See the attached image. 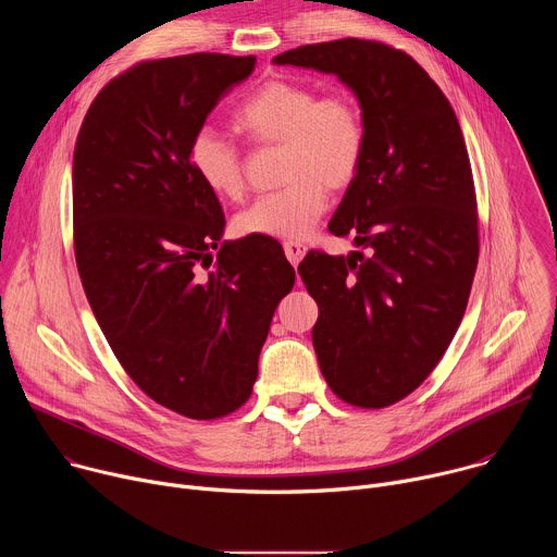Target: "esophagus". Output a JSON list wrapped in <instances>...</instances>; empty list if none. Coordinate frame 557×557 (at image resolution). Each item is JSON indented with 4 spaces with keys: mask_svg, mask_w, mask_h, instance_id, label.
<instances>
[{
    "mask_svg": "<svg viewBox=\"0 0 557 557\" xmlns=\"http://www.w3.org/2000/svg\"><path fill=\"white\" fill-rule=\"evenodd\" d=\"M284 253L293 267H297L306 253V247L301 243H284Z\"/></svg>",
    "mask_w": 557,
    "mask_h": 557,
    "instance_id": "34e87169",
    "label": "esophagus"
}]
</instances>
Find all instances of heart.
<instances>
[{
  "label": "heart",
  "instance_id": "b5f03b06",
  "mask_svg": "<svg viewBox=\"0 0 557 557\" xmlns=\"http://www.w3.org/2000/svg\"><path fill=\"white\" fill-rule=\"evenodd\" d=\"M233 123L262 145H282V181L237 215L243 235L304 240L329 207V187L344 189L357 176L366 151L361 110L346 95L320 97L295 82H269L237 108ZM200 181L222 198H240L245 165L220 132L200 129L189 147Z\"/></svg>",
  "mask_w": 557,
  "mask_h": 557
}]
</instances>
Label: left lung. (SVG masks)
I'll use <instances>...</instances> for the list:
<instances>
[{
	"label": "left lung",
	"instance_id": "8db88e82",
	"mask_svg": "<svg viewBox=\"0 0 557 557\" xmlns=\"http://www.w3.org/2000/svg\"><path fill=\"white\" fill-rule=\"evenodd\" d=\"M273 63L335 74L361 108L363 161L329 231L368 256L310 251L297 271L320 306L312 346L326 383L379 410L428 379L467 308L479 213L465 138L430 74L385 44H310Z\"/></svg>",
	"mask_w": 557,
	"mask_h": 557
}]
</instances>
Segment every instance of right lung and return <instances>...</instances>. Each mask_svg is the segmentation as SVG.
I'll return each mask as SVG.
<instances>
[{"mask_svg": "<svg viewBox=\"0 0 557 557\" xmlns=\"http://www.w3.org/2000/svg\"><path fill=\"white\" fill-rule=\"evenodd\" d=\"M253 67L215 52L138 63L97 95L72 158L74 256L97 322L149 399L198 421L249 399L295 284L273 237L222 240V207L189 158Z\"/></svg>", "mask_w": 557, "mask_h": 557, "instance_id": "add662e5", "label": "right lung"}]
</instances>
